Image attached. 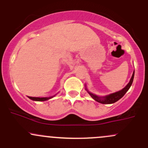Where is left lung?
Here are the masks:
<instances>
[{
  "instance_id": "1",
  "label": "left lung",
  "mask_w": 148,
  "mask_h": 148,
  "mask_svg": "<svg viewBox=\"0 0 148 148\" xmlns=\"http://www.w3.org/2000/svg\"><path fill=\"white\" fill-rule=\"evenodd\" d=\"M134 71L133 73V75L132 76V78H131L129 82L128 83L127 85L125 87L123 88L122 90L119 91V92L112 93V94H109V95L105 96H98L95 95V94H92V93L89 92V91L87 90V89L86 88V90L87 91V92L89 93V94L92 97L93 99H94L97 102L101 103L103 104H111V103H114L117 102V101L119 100L121 98H122L124 96V94H126V92H127L128 90L129 89V88L131 87L132 86L133 80H134Z\"/></svg>"
}]
</instances>
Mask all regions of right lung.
Listing matches in <instances>:
<instances>
[{
    "instance_id": "obj_1",
    "label": "right lung",
    "mask_w": 148,
    "mask_h": 148,
    "mask_svg": "<svg viewBox=\"0 0 148 148\" xmlns=\"http://www.w3.org/2000/svg\"><path fill=\"white\" fill-rule=\"evenodd\" d=\"M53 96H50V97H42V98H40V97H31V96H29V98L30 99L33 101H45L49 100V99H52Z\"/></svg>"
}]
</instances>
